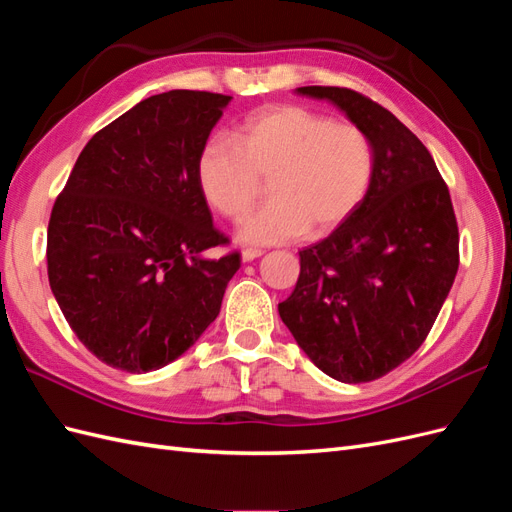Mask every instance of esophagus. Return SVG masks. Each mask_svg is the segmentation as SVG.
<instances>
[{
	"mask_svg": "<svg viewBox=\"0 0 512 512\" xmlns=\"http://www.w3.org/2000/svg\"><path fill=\"white\" fill-rule=\"evenodd\" d=\"M258 256H262V250H252V247H247V250L241 252V260H243V262H252V260H256Z\"/></svg>",
	"mask_w": 512,
	"mask_h": 512,
	"instance_id": "1",
	"label": "esophagus"
}]
</instances>
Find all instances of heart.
<instances>
[{
    "label": "heart",
    "instance_id": "heart-1",
    "mask_svg": "<svg viewBox=\"0 0 512 512\" xmlns=\"http://www.w3.org/2000/svg\"><path fill=\"white\" fill-rule=\"evenodd\" d=\"M200 147L196 181L211 209L239 220L269 179V203L241 222L239 239L277 245L324 237L363 205L376 175L367 132L299 104H277L247 117L232 134Z\"/></svg>",
    "mask_w": 512,
    "mask_h": 512
}]
</instances>
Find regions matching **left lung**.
Segmentation results:
<instances>
[{
	"label": "left lung",
	"mask_w": 512,
	"mask_h": 512,
	"mask_svg": "<svg viewBox=\"0 0 512 512\" xmlns=\"http://www.w3.org/2000/svg\"><path fill=\"white\" fill-rule=\"evenodd\" d=\"M367 132L376 175L363 205L299 252L277 305L303 352L348 384L382 378L421 348L459 269L451 194L427 147L378 102L346 87H299Z\"/></svg>",
	"instance_id": "8db88e82"
}]
</instances>
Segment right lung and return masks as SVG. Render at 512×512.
<instances>
[{
	"mask_svg": "<svg viewBox=\"0 0 512 512\" xmlns=\"http://www.w3.org/2000/svg\"><path fill=\"white\" fill-rule=\"evenodd\" d=\"M230 96L173 89L91 136L55 200L46 265L70 329L106 365L173 363L218 318L239 252L196 181L198 151Z\"/></svg>",
	"mask_w": 512,
	"mask_h": 512,
	"instance_id": "obj_1",
	"label": "right lung"
}]
</instances>
